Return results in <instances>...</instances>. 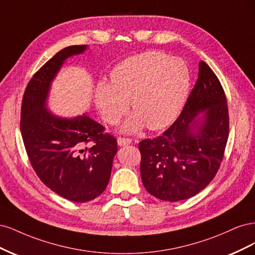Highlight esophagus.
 <instances>
[{"mask_svg":"<svg viewBox=\"0 0 255 255\" xmlns=\"http://www.w3.org/2000/svg\"><path fill=\"white\" fill-rule=\"evenodd\" d=\"M131 143V138H128V137H122L120 136L118 138V144L120 146H126V145H129Z\"/></svg>","mask_w":255,"mask_h":255,"instance_id":"obj_1","label":"esophagus"}]
</instances>
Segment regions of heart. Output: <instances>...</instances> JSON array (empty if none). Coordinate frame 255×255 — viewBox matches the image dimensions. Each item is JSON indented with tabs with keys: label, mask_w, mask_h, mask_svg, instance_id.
Listing matches in <instances>:
<instances>
[{
	"label": "heart",
	"mask_w": 255,
	"mask_h": 255,
	"mask_svg": "<svg viewBox=\"0 0 255 255\" xmlns=\"http://www.w3.org/2000/svg\"><path fill=\"white\" fill-rule=\"evenodd\" d=\"M190 71L180 58L158 51L131 56L114 67L110 84L98 83L94 100L103 120L118 125L130 106L135 113L124 126L134 132L169 126L181 112L190 89Z\"/></svg>",
	"instance_id": "b5f03b06"
}]
</instances>
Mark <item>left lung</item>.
I'll use <instances>...</instances> for the list:
<instances>
[{
  "mask_svg": "<svg viewBox=\"0 0 255 255\" xmlns=\"http://www.w3.org/2000/svg\"><path fill=\"white\" fill-rule=\"evenodd\" d=\"M203 110L204 124L193 135L189 124ZM228 136L229 110L224 88L209 65L200 61L198 79L179 118L160 136L138 143L139 170L146 191L171 202L198 194L217 174Z\"/></svg>",
  "mask_w": 255,
  "mask_h": 255,
  "instance_id": "left-lung-1",
  "label": "left lung"
}]
</instances>
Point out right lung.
<instances>
[{
  "instance_id": "add662e5",
  "label": "right lung",
  "mask_w": 255,
  "mask_h": 255,
  "mask_svg": "<svg viewBox=\"0 0 255 255\" xmlns=\"http://www.w3.org/2000/svg\"><path fill=\"white\" fill-rule=\"evenodd\" d=\"M86 45L63 48L28 81L21 106L20 129L28 160L39 179L65 199L87 202L108 185L117 138L89 117L58 119L45 109L51 81L63 61Z\"/></svg>"
}]
</instances>
